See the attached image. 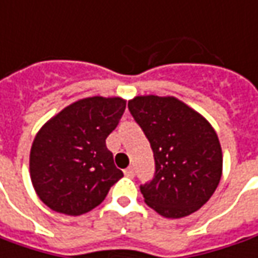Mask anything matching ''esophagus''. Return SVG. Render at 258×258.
Returning a JSON list of instances; mask_svg holds the SVG:
<instances>
[{
    "instance_id": "esophagus-1",
    "label": "esophagus",
    "mask_w": 258,
    "mask_h": 258,
    "mask_svg": "<svg viewBox=\"0 0 258 258\" xmlns=\"http://www.w3.org/2000/svg\"><path fill=\"white\" fill-rule=\"evenodd\" d=\"M124 175L128 176V178H134V168H133V166H128V168L124 171Z\"/></svg>"
}]
</instances>
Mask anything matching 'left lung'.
I'll return each mask as SVG.
<instances>
[{
    "mask_svg": "<svg viewBox=\"0 0 258 258\" xmlns=\"http://www.w3.org/2000/svg\"><path fill=\"white\" fill-rule=\"evenodd\" d=\"M128 108L151 144L155 176L141 186L158 215L180 219L201 209L222 178L223 154L215 128L173 96H136Z\"/></svg>",
    "mask_w": 258,
    "mask_h": 258,
    "instance_id": "1",
    "label": "left lung"
}]
</instances>
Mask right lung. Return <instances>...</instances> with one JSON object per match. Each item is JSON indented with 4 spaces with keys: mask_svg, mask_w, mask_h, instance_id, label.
I'll list each match as a JSON object with an SVG mask.
<instances>
[{
    "mask_svg": "<svg viewBox=\"0 0 258 258\" xmlns=\"http://www.w3.org/2000/svg\"><path fill=\"white\" fill-rule=\"evenodd\" d=\"M127 101L93 96L64 107L33 138L29 173L42 202L57 213L79 216L104 201L122 178L107 150Z\"/></svg>",
    "mask_w": 258,
    "mask_h": 258,
    "instance_id": "1",
    "label": "right lung"
}]
</instances>
